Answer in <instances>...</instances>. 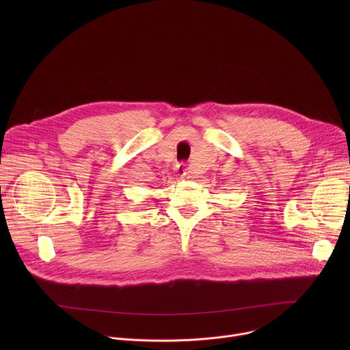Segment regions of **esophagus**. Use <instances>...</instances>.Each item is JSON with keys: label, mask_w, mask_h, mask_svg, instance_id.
Returning a JSON list of instances; mask_svg holds the SVG:
<instances>
[{"label": "esophagus", "mask_w": 350, "mask_h": 350, "mask_svg": "<svg viewBox=\"0 0 350 350\" xmlns=\"http://www.w3.org/2000/svg\"><path fill=\"white\" fill-rule=\"evenodd\" d=\"M176 173H177L181 178L187 177V176H188V167H187V165H185V163H178V165L176 166Z\"/></svg>", "instance_id": "esophagus-1"}]
</instances>
